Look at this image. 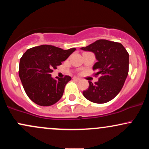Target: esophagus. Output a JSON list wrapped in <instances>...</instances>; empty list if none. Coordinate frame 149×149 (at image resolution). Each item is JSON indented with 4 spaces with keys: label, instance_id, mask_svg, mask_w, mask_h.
I'll return each mask as SVG.
<instances>
[{
    "label": "esophagus",
    "instance_id": "esophagus-1",
    "mask_svg": "<svg viewBox=\"0 0 149 149\" xmlns=\"http://www.w3.org/2000/svg\"><path fill=\"white\" fill-rule=\"evenodd\" d=\"M73 79L74 80H76V81H80V78H77V77H73Z\"/></svg>",
    "mask_w": 149,
    "mask_h": 149
}]
</instances>
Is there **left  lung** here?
<instances>
[{
	"mask_svg": "<svg viewBox=\"0 0 149 149\" xmlns=\"http://www.w3.org/2000/svg\"><path fill=\"white\" fill-rule=\"evenodd\" d=\"M81 49L95 53L97 61L93 66L99 80L89 81L88 90L83 92L87 100L104 104L115 97L123 86L129 71V54L120 42L100 39Z\"/></svg>",
	"mask_w": 149,
	"mask_h": 149,
	"instance_id": "1",
	"label": "left lung"
}]
</instances>
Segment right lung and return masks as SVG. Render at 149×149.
Listing matches in <instances>:
<instances>
[{
    "label": "right lung",
    "instance_id": "1",
    "mask_svg": "<svg viewBox=\"0 0 149 149\" xmlns=\"http://www.w3.org/2000/svg\"><path fill=\"white\" fill-rule=\"evenodd\" d=\"M76 50L64 49L49 45H42L27 49L20 59L19 76L27 96L34 103L48 107L62 97L65 85L71 80L69 76L54 79L53 69Z\"/></svg>",
    "mask_w": 149,
    "mask_h": 149
}]
</instances>
